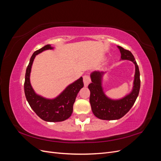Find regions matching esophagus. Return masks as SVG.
<instances>
[{
	"mask_svg": "<svg viewBox=\"0 0 161 161\" xmlns=\"http://www.w3.org/2000/svg\"><path fill=\"white\" fill-rule=\"evenodd\" d=\"M83 82H84V85H85V86H88L89 84L90 83V82H91V79H90L89 76H88V75H85V76H83Z\"/></svg>",
	"mask_w": 161,
	"mask_h": 161,
	"instance_id": "34e87169",
	"label": "esophagus"
}]
</instances>
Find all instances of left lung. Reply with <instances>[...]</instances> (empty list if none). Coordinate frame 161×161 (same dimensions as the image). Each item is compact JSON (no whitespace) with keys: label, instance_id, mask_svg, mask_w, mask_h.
I'll return each mask as SVG.
<instances>
[{"label":"left lung","instance_id":"1","mask_svg":"<svg viewBox=\"0 0 161 161\" xmlns=\"http://www.w3.org/2000/svg\"><path fill=\"white\" fill-rule=\"evenodd\" d=\"M121 60H127L135 64V75L131 91L120 99H112L106 96L102 86V79L105 72L94 71L91 74L92 82L89 85L90 103L93 114L101 119L115 120L122 118L131 108L139 94L140 88V71L132 53L121 46Z\"/></svg>","mask_w":161,"mask_h":161}]
</instances>
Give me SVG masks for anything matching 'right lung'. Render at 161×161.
I'll list each match as a JSON object with an SVG mask.
<instances>
[{"label": "right lung", "mask_w": 161, "mask_h": 161, "mask_svg": "<svg viewBox=\"0 0 161 161\" xmlns=\"http://www.w3.org/2000/svg\"><path fill=\"white\" fill-rule=\"evenodd\" d=\"M52 49L53 47L48 44L33 53L26 69L24 91L29 104L41 119L50 122H58L70 118L72 114L73 105L78 92L84 86V84L82 77H80L68 86L54 99H46L37 95L34 91L30 82V73L33 60L39 53Z\"/></svg>", "instance_id": "1"}]
</instances>
